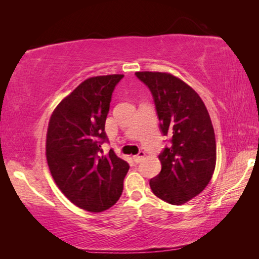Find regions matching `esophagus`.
I'll list each match as a JSON object with an SVG mask.
<instances>
[{
  "label": "esophagus",
  "instance_id": "esophagus-1",
  "mask_svg": "<svg viewBox=\"0 0 259 259\" xmlns=\"http://www.w3.org/2000/svg\"><path fill=\"white\" fill-rule=\"evenodd\" d=\"M145 155H146V153H145L144 151H140V152L138 153V155H137V156H134V160H135V162H136V163H139V162L142 160V159L145 158Z\"/></svg>",
  "mask_w": 259,
  "mask_h": 259
}]
</instances>
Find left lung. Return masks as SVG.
Instances as JSON below:
<instances>
[{"mask_svg": "<svg viewBox=\"0 0 259 259\" xmlns=\"http://www.w3.org/2000/svg\"><path fill=\"white\" fill-rule=\"evenodd\" d=\"M149 88L160 130L171 137L159 155L161 171L150 179L153 194L171 205L199 195L216 166V139L205 103L183 80L164 72H136Z\"/></svg>", "mask_w": 259, "mask_h": 259, "instance_id": "left-lung-1", "label": "left lung"}]
</instances>
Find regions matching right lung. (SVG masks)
<instances>
[{
  "instance_id": "obj_1",
  "label": "right lung",
  "mask_w": 259,
  "mask_h": 259,
  "mask_svg": "<svg viewBox=\"0 0 259 259\" xmlns=\"http://www.w3.org/2000/svg\"><path fill=\"white\" fill-rule=\"evenodd\" d=\"M123 74L82 82L54 110L47 134V160L59 189L84 210L100 212L118 201L129 164L110 150L104 124L112 92Z\"/></svg>"
}]
</instances>
